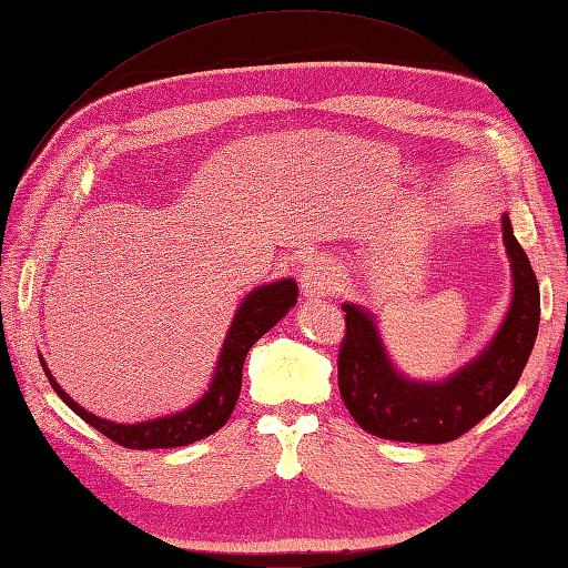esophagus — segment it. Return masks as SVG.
Here are the masks:
<instances>
[{"label": "esophagus", "instance_id": "1", "mask_svg": "<svg viewBox=\"0 0 568 568\" xmlns=\"http://www.w3.org/2000/svg\"><path fill=\"white\" fill-rule=\"evenodd\" d=\"M342 286V274L332 260L315 257L301 272V288L308 298L335 296Z\"/></svg>", "mask_w": 568, "mask_h": 568}]
</instances>
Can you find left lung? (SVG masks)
<instances>
[{
	"instance_id": "obj_1",
	"label": "left lung",
	"mask_w": 568,
	"mask_h": 568,
	"mask_svg": "<svg viewBox=\"0 0 568 568\" xmlns=\"http://www.w3.org/2000/svg\"><path fill=\"white\" fill-rule=\"evenodd\" d=\"M504 245L514 276V298L494 339L446 381L424 383L399 373L383 347L373 315L342 303L347 335L342 339L337 381L344 405L364 432L403 444H448L460 438L516 388L539 327V286L520 243L501 216Z\"/></svg>"
}]
</instances>
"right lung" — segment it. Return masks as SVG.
I'll return each mask as SVG.
<instances>
[{
	"instance_id": "1",
	"label": "right lung",
	"mask_w": 568,
	"mask_h": 568,
	"mask_svg": "<svg viewBox=\"0 0 568 568\" xmlns=\"http://www.w3.org/2000/svg\"><path fill=\"white\" fill-rule=\"evenodd\" d=\"M296 296H298V286L294 280L262 284L255 288V292L247 294L226 332V339H224V347L219 352V362H216L214 378L210 383V390H206L195 405H190L183 412H175L171 417L140 422V424H115V422L95 417V414L77 405L74 399L60 388V383L52 378L50 368L45 366L43 356H40V364H43V371L52 385V390L62 397V403L72 412H77L87 424L99 428L103 436L115 440L118 446L134 448V450L187 446V444H195L200 438L212 436L229 422L231 412L236 407L239 395H241L243 364H245L247 352H251L253 344L265 335L267 329H272L282 321V317L288 313V308L296 303Z\"/></svg>"
}]
</instances>
